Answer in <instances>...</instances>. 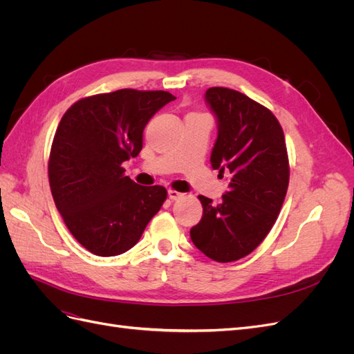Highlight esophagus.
Here are the masks:
<instances>
[{"mask_svg":"<svg viewBox=\"0 0 354 354\" xmlns=\"http://www.w3.org/2000/svg\"><path fill=\"white\" fill-rule=\"evenodd\" d=\"M168 196L171 201H177L180 198H183L185 194H181V192H177V190H168Z\"/></svg>","mask_w":354,"mask_h":354,"instance_id":"34e87169","label":"esophagus"}]
</instances>
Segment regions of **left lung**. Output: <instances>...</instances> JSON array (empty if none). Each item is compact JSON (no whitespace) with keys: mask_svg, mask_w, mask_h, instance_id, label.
I'll list each match as a JSON object with an SVG mask.
<instances>
[{"mask_svg":"<svg viewBox=\"0 0 354 354\" xmlns=\"http://www.w3.org/2000/svg\"><path fill=\"white\" fill-rule=\"evenodd\" d=\"M205 100L217 118L211 165L230 174L223 201L198 196L202 218L190 229L196 248L218 263L243 259L279 216L289 183L283 130L276 116L248 95L211 87Z\"/></svg>","mask_w":354,"mask_h":354,"instance_id":"8db88e82","label":"left lung"}]
</instances>
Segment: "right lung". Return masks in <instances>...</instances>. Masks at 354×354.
Wrapping results in <instances>:
<instances>
[{"instance_id":"obj_1","label":"right lung","mask_w":354,"mask_h":354,"mask_svg":"<svg viewBox=\"0 0 354 354\" xmlns=\"http://www.w3.org/2000/svg\"><path fill=\"white\" fill-rule=\"evenodd\" d=\"M173 100L168 91L124 88L84 97L60 120L48 160L51 195L90 252L113 257L133 248L162 207L167 189L138 186L122 162L140 153L146 124Z\"/></svg>"}]
</instances>
